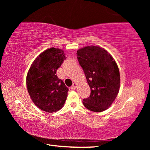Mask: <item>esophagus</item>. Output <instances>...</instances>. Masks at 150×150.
<instances>
[{
  "label": "esophagus",
  "mask_w": 150,
  "mask_h": 150,
  "mask_svg": "<svg viewBox=\"0 0 150 150\" xmlns=\"http://www.w3.org/2000/svg\"><path fill=\"white\" fill-rule=\"evenodd\" d=\"M77 88V83H73V85L71 87V89H75V88Z\"/></svg>",
  "instance_id": "1"
}]
</instances>
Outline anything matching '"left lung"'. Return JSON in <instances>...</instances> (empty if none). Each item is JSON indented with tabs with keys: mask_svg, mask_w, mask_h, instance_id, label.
I'll use <instances>...</instances> for the list:
<instances>
[{
	"mask_svg": "<svg viewBox=\"0 0 150 150\" xmlns=\"http://www.w3.org/2000/svg\"><path fill=\"white\" fill-rule=\"evenodd\" d=\"M77 59L91 88L83 105L89 110L104 111L115 100L120 88L118 65L107 51L99 46H87L77 52Z\"/></svg>",
	"mask_w": 150,
	"mask_h": 150,
	"instance_id": "left-lung-1",
	"label": "left lung"
}]
</instances>
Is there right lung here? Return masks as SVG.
<instances>
[{"mask_svg":"<svg viewBox=\"0 0 150 150\" xmlns=\"http://www.w3.org/2000/svg\"><path fill=\"white\" fill-rule=\"evenodd\" d=\"M64 52L51 47L42 52L30 67L26 77L27 89L34 105L47 112L60 110L69 88L57 77L56 71L66 57Z\"/></svg>","mask_w":150,"mask_h":150,"instance_id":"1","label":"right lung"}]
</instances>
